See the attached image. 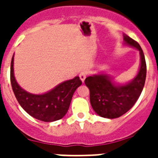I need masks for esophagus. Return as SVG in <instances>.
I'll return each mask as SVG.
<instances>
[{
  "label": "esophagus",
  "instance_id": "1",
  "mask_svg": "<svg viewBox=\"0 0 158 158\" xmlns=\"http://www.w3.org/2000/svg\"><path fill=\"white\" fill-rule=\"evenodd\" d=\"M79 77H80V79L81 80V81L84 82L86 78V73L85 72H81L80 73V75H79Z\"/></svg>",
  "mask_w": 158,
  "mask_h": 158
}]
</instances>
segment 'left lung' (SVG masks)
Returning <instances> with one entry per match:
<instances>
[{
  "label": "left lung",
  "mask_w": 158,
  "mask_h": 158,
  "mask_svg": "<svg viewBox=\"0 0 158 158\" xmlns=\"http://www.w3.org/2000/svg\"><path fill=\"white\" fill-rule=\"evenodd\" d=\"M123 40L125 44L135 47L140 54V67L133 80L119 85L104 73L89 76L85 80L93 110L104 118H115L127 112L140 96L146 81V59L140 45L127 35H123Z\"/></svg>",
  "instance_id": "1"
}]
</instances>
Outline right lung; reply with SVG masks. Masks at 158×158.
<instances>
[{
    "label": "right lung",
    "instance_id": "add662e5",
    "mask_svg": "<svg viewBox=\"0 0 158 158\" xmlns=\"http://www.w3.org/2000/svg\"><path fill=\"white\" fill-rule=\"evenodd\" d=\"M14 55L11 62L10 79L16 100L31 116L43 122H54L63 118L69 110L73 95L82 84L79 77L65 81L43 94H32L19 85L14 76Z\"/></svg>",
    "mask_w": 158,
    "mask_h": 158
}]
</instances>
